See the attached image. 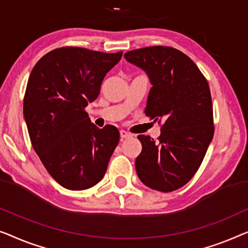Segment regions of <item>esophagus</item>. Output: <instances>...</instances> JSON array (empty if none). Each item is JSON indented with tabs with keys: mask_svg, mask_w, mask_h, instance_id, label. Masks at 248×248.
I'll return each instance as SVG.
<instances>
[{
	"mask_svg": "<svg viewBox=\"0 0 248 248\" xmlns=\"http://www.w3.org/2000/svg\"><path fill=\"white\" fill-rule=\"evenodd\" d=\"M131 134H129L128 131L125 130H120V137L121 139H125V138H130L131 137Z\"/></svg>",
	"mask_w": 248,
	"mask_h": 248,
	"instance_id": "esophagus-1",
	"label": "esophagus"
}]
</instances>
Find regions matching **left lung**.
<instances>
[{
    "mask_svg": "<svg viewBox=\"0 0 248 248\" xmlns=\"http://www.w3.org/2000/svg\"><path fill=\"white\" fill-rule=\"evenodd\" d=\"M124 58L148 75L153 86L145 113L162 124L157 141L138 136L136 172L151 189L172 192L192 179L214 137L209 84L192 59L173 47L140 48Z\"/></svg>",
    "mask_w": 248,
    "mask_h": 248,
    "instance_id": "8db88e82",
    "label": "left lung"
}]
</instances>
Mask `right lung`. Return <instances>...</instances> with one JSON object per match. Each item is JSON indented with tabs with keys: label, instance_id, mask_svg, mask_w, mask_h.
Segmentation results:
<instances>
[{
	"label": "right lung",
	"instance_id": "obj_1",
	"mask_svg": "<svg viewBox=\"0 0 248 248\" xmlns=\"http://www.w3.org/2000/svg\"><path fill=\"white\" fill-rule=\"evenodd\" d=\"M121 56L123 51L62 47L43 56L31 71L23 99L31 145L66 189L85 190L99 183L119 142L117 127L97 128L85 108L99 96L104 76Z\"/></svg>",
	"mask_w": 248,
	"mask_h": 248
}]
</instances>
